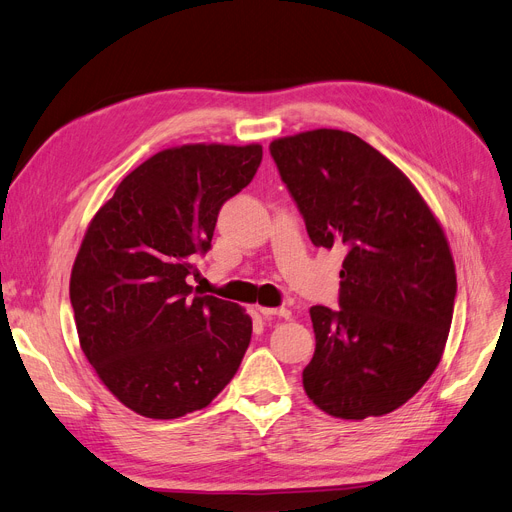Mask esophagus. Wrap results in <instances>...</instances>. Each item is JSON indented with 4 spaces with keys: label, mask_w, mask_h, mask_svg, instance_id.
I'll return each instance as SVG.
<instances>
[{
    "label": "esophagus",
    "mask_w": 512,
    "mask_h": 512,
    "mask_svg": "<svg viewBox=\"0 0 512 512\" xmlns=\"http://www.w3.org/2000/svg\"><path fill=\"white\" fill-rule=\"evenodd\" d=\"M258 310H260L264 316H279V318H285V320L291 318V312H289L287 308H262V306H258Z\"/></svg>",
    "instance_id": "esophagus-1"
}]
</instances>
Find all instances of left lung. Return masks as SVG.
Returning <instances> with one entry per match:
<instances>
[{"mask_svg": "<svg viewBox=\"0 0 512 512\" xmlns=\"http://www.w3.org/2000/svg\"><path fill=\"white\" fill-rule=\"evenodd\" d=\"M316 248H345L339 306H312L310 401L366 419L407 403L436 366L453 322L457 273L446 235L409 177L343 130L270 142Z\"/></svg>", "mask_w": 512, "mask_h": 512, "instance_id": "8db88e82", "label": "left lung"}]
</instances>
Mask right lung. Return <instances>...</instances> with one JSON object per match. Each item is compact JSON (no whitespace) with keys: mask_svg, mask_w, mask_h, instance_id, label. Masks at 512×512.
Segmentation results:
<instances>
[{"mask_svg":"<svg viewBox=\"0 0 512 512\" xmlns=\"http://www.w3.org/2000/svg\"><path fill=\"white\" fill-rule=\"evenodd\" d=\"M260 161V144L165 148L122 179L84 233L70 277L80 347L138 415L204 409L242 364L252 318L215 295L192 297L186 279Z\"/></svg>","mask_w":512,"mask_h":512,"instance_id":"obj_1","label":"right lung"}]
</instances>
